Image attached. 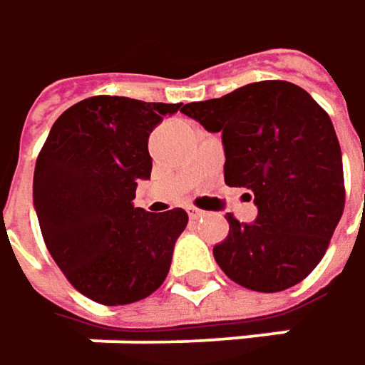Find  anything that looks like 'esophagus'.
<instances>
[{
  "mask_svg": "<svg viewBox=\"0 0 365 365\" xmlns=\"http://www.w3.org/2000/svg\"><path fill=\"white\" fill-rule=\"evenodd\" d=\"M205 215V211H200V209H196V207H187V217L190 219H198V217Z\"/></svg>",
  "mask_w": 365,
  "mask_h": 365,
  "instance_id": "obj_1",
  "label": "esophagus"
}]
</instances>
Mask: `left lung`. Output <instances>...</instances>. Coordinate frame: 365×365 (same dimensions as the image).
Wrapping results in <instances>:
<instances>
[{
    "instance_id": "1",
    "label": "left lung",
    "mask_w": 365,
    "mask_h": 365,
    "mask_svg": "<svg viewBox=\"0 0 365 365\" xmlns=\"http://www.w3.org/2000/svg\"><path fill=\"white\" fill-rule=\"evenodd\" d=\"M182 113L221 133L225 183L255 196V221L225 217L230 234L213 249L217 265L257 292L307 278L345 209L343 156L326 110L299 85L259 81Z\"/></svg>"
}]
</instances>
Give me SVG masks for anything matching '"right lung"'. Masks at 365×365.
Here are the masks:
<instances>
[{"label":"right lung","mask_w":365,"mask_h":365,"mask_svg":"<svg viewBox=\"0 0 365 365\" xmlns=\"http://www.w3.org/2000/svg\"><path fill=\"white\" fill-rule=\"evenodd\" d=\"M182 104L93 96L58 116L37 156L33 207L46 247L81 294L102 305L150 297L169 274L187 213L133 207L150 180L152 129Z\"/></svg>","instance_id":"1"}]
</instances>
